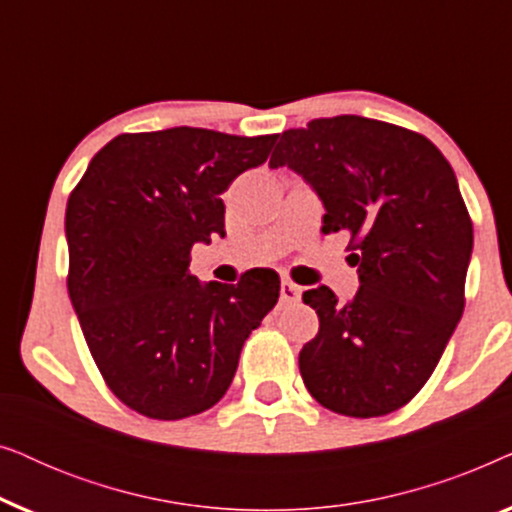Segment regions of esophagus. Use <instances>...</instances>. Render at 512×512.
<instances>
[{"instance_id": "1", "label": "esophagus", "mask_w": 512, "mask_h": 512, "mask_svg": "<svg viewBox=\"0 0 512 512\" xmlns=\"http://www.w3.org/2000/svg\"><path fill=\"white\" fill-rule=\"evenodd\" d=\"M279 296H282V303H296L300 298V286H296L293 282H282Z\"/></svg>"}]
</instances>
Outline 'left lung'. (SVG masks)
Returning <instances> with one entry per match:
<instances>
[{
	"label": "left lung",
	"mask_w": 512,
	"mask_h": 512,
	"mask_svg": "<svg viewBox=\"0 0 512 512\" xmlns=\"http://www.w3.org/2000/svg\"><path fill=\"white\" fill-rule=\"evenodd\" d=\"M324 202L321 233H352L359 291L303 293L319 333L300 349L310 394L347 417L403 408L438 366L461 314L473 223L457 177L429 139L363 116L314 118L279 137L270 167Z\"/></svg>",
	"instance_id": "8db88e82"
}]
</instances>
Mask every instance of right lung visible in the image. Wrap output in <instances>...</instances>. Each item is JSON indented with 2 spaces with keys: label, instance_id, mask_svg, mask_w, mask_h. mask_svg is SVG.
I'll return each mask as SVG.
<instances>
[{
  "label": "right lung",
  "instance_id": "1",
  "mask_svg": "<svg viewBox=\"0 0 512 512\" xmlns=\"http://www.w3.org/2000/svg\"><path fill=\"white\" fill-rule=\"evenodd\" d=\"M275 142L186 125L118 135L69 195V298L104 382L139 415L184 419L219 403L277 305V272L240 284L188 272L193 244L226 235L221 193Z\"/></svg>",
  "mask_w": 512,
  "mask_h": 512
}]
</instances>
